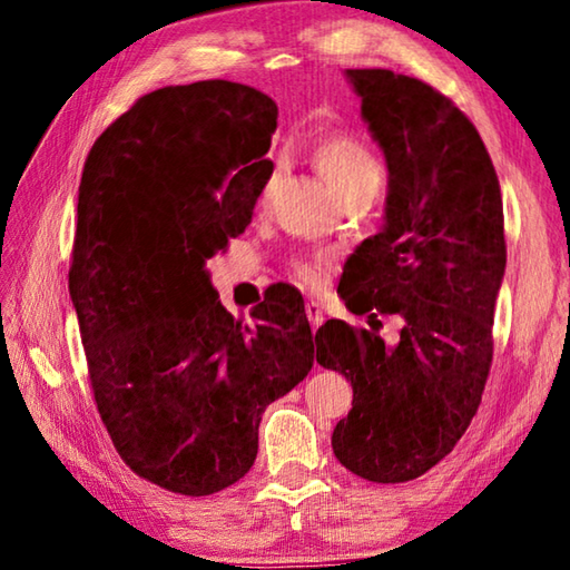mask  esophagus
<instances>
[{"instance_id": "1", "label": "esophagus", "mask_w": 570, "mask_h": 570, "mask_svg": "<svg viewBox=\"0 0 570 570\" xmlns=\"http://www.w3.org/2000/svg\"><path fill=\"white\" fill-rule=\"evenodd\" d=\"M304 312H306V316H308V324H312V330H320V324L324 322L322 306L316 304V302H306V304H304Z\"/></svg>"}]
</instances>
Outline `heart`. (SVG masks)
I'll return each mask as SVG.
<instances>
[{"label": "heart", "instance_id": "1", "mask_svg": "<svg viewBox=\"0 0 570 570\" xmlns=\"http://www.w3.org/2000/svg\"><path fill=\"white\" fill-rule=\"evenodd\" d=\"M314 163L324 180L330 183L336 196L352 190L356 186H374L380 188L382 168L374 153L364 146L362 140L350 138V135H332L324 138L314 148ZM320 262H294V274L298 282L314 284L320 278Z\"/></svg>", "mask_w": 570, "mask_h": 570}]
</instances>
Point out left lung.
I'll use <instances>...</instances> for the list:
<instances>
[{"mask_svg": "<svg viewBox=\"0 0 570 570\" xmlns=\"http://www.w3.org/2000/svg\"><path fill=\"white\" fill-rule=\"evenodd\" d=\"M387 160L382 228L346 258L352 314H394L400 336L332 320L316 362L352 382L332 448L354 475L407 482L465 435L493 362L495 298L505 274L503 198L465 112L417 77L346 70Z\"/></svg>", "mask_w": 570, "mask_h": 570, "instance_id": "8db88e82", "label": "left lung"}]
</instances>
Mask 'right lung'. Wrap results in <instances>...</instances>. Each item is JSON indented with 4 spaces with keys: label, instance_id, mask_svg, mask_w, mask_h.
<instances>
[{
    "label": "right lung",
    "instance_id": "right-lung-1",
    "mask_svg": "<svg viewBox=\"0 0 570 570\" xmlns=\"http://www.w3.org/2000/svg\"><path fill=\"white\" fill-rule=\"evenodd\" d=\"M276 115L248 85L160 88L95 140L82 168L70 296L95 402L125 465L170 493L244 478L264 410L314 364L302 294L266 292L248 326L206 272L272 178Z\"/></svg>",
    "mask_w": 570,
    "mask_h": 570
}]
</instances>
